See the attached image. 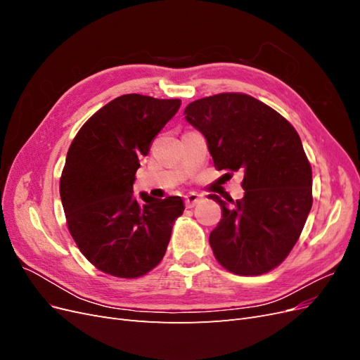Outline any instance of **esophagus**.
I'll return each instance as SVG.
<instances>
[{"instance_id": "obj_1", "label": "esophagus", "mask_w": 360, "mask_h": 360, "mask_svg": "<svg viewBox=\"0 0 360 360\" xmlns=\"http://www.w3.org/2000/svg\"><path fill=\"white\" fill-rule=\"evenodd\" d=\"M200 201H201V195L195 193V192H191L186 195V197H184V205H186L188 209H192V207L197 205Z\"/></svg>"}]
</instances>
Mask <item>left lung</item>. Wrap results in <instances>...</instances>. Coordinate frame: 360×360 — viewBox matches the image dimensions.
Masks as SVG:
<instances>
[{"instance_id": "8db88e82", "label": "left lung", "mask_w": 360, "mask_h": 360, "mask_svg": "<svg viewBox=\"0 0 360 360\" xmlns=\"http://www.w3.org/2000/svg\"><path fill=\"white\" fill-rule=\"evenodd\" d=\"M184 118L200 130L217 169L243 172L242 200L222 201L210 233L219 264L242 276L278 267L299 240L312 207V169L287 120L242 93H221L189 103Z\"/></svg>"}]
</instances>
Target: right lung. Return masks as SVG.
Here are the masks:
<instances>
[{
    "mask_svg": "<svg viewBox=\"0 0 360 360\" xmlns=\"http://www.w3.org/2000/svg\"><path fill=\"white\" fill-rule=\"evenodd\" d=\"M181 105L180 99L124 94L93 114L73 138L60 179L69 231L90 263L117 278H139L165 255L180 197L158 200L134 181L151 141Z\"/></svg>",
    "mask_w": 360,
    "mask_h": 360,
    "instance_id": "obj_1",
    "label": "right lung"
}]
</instances>
